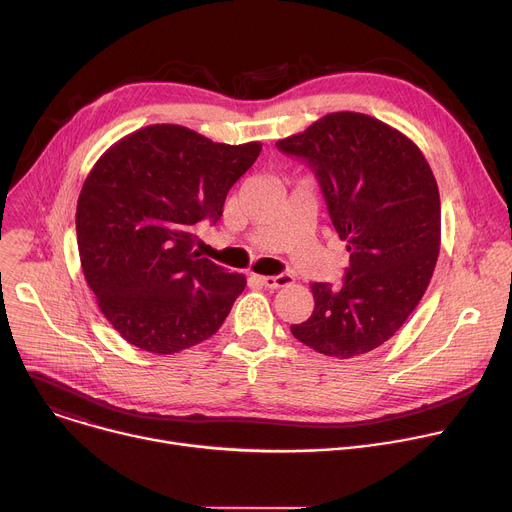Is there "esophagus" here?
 Returning <instances> with one entry per match:
<instances>
[{
    "mask_svg": "<svg viewBox=\"0 0 512 512\" xmlns=\"http://www.w3.org/2000/svg\"><path fill=\"white\" fill-rule=\"evenodd\" d=\"M257 282L269 290L277 288H288L294 284V277L290 273H280V275H257Z\"/></svg>",
    "mask_w": 512,
    "mask_h": 512,
    "instance_id": "esophagus-1",
    "label": "esophagus"
}]
</instances>
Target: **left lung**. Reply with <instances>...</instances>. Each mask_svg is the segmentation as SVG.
Masks as SVG:
<instances>
[{
  "instance_id": "8db88e82",
  "label": "left lung",
  "mask_w": 512,
  "mask_h": 512,
  "mask_svg": "<svg viewBox=\"0 0 512 512\" xmlns=\"http://www.w3.org/2000/svg\"><path fill=\"white\" fill-rule=\"evenodd\" d=\"M275 147L310 165L349 251L343 286L312 284L314 310L292 324V335L339 359L374 351L433 277L441 245L435 175L406 134L359 112L327 114Z\"/></svg>"
}]
</instances>
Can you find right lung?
I'll return each mask as SVG.
<instances>
[{"mask_svg": "<svg viewBox=\"0 0 512 512\" xmlns=\"http://www.w3.org/2000/svg\"><path fill=\"white\" fill-rule=\"evenodd\" d=\"M261 143L224 145L153 124L114 143L89 171L75 214L85 282L130 345L173 355L210 339L245 290L194 249V226L216 224L228 190Z\"/></svg>", "mask_w": 512, "mask_h": 512, "instance_id": "add662e5", "label": "right lung"}]
</instances>
